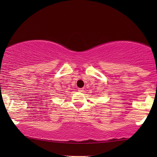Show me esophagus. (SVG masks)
<instances>
[{
    "label": "esophagus",
    "mask_w": 157,
    "mask_h": 157,
    "mask_svg": "<svg viewBox=\"0 0 157 157\" xmlns=\"http://www.w3.org/2000/svg\"><path fill=\"white\" fill-rule=\"evenodd\" d=\"M78 91L83 92V88H81V89H78Z\"/></svg>",
    "instance_id": "1"
}]
</instances>
